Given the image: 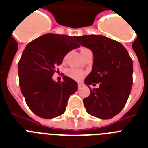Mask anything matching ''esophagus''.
<instances>
[{
    "label": "esophagus",
    "instance_id": "esophagus-1",
    "mask_svg": "<svg viewBox=\"0 0 148 148\" xmlns=\"http://www.w3.org/2000/svg\"><path fill=\"white\" fill-rule=\"evenodd\" d=\"M82 86H83L82 84H80V83H79V84H78V88H80V87H81Z\"/></svg>",
    "mask_w": 148,
    "mask_h": 148
}]
</instances>
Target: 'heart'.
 Returning <instances> with one entry per match:
<instances>
[{
	"mask_svg": "<svg viewBox=\"0 0 148 148\" xmlns=\"http://www.w3.org/2000/svg\"><path fill=\"white\" fill-rule=\"evenodd\" d=\"M84 49H83V50H84ZM67 74H68V75L70 77L73 78V79L77 80H81V79L84 77V72L82 71L81 70H79V69H75V68H71V69L68 70Z\"/></svg>",
	"mask_w": 148,
	"mask_h": 148,
	"instance_id": "b5f03b06",
	"label": "heart"
}]
</instances>
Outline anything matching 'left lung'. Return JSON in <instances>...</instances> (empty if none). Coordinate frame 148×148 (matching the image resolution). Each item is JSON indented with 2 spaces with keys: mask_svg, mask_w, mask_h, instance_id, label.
I'll use <instances>...</instances> for the list:
<instances>
[{
  "mask_svg": "<svg viewBox=\"0 0 148 148\" xmlns=\"http://www.w3.org/2000/svg\"><path fill=\"white\" fill-rule=\"evenodd\" d=\"M80 45L93 54L92 71L86 85L99 84L84 99L86 112L101 119H109L122 111L132 86L133 62L128 51L119 42L100 35L77 37Z\"/></svg>",
  "mask_w": 148,
  "mask_h": 148,
  "instance_id": "1",
  "label": "left lung"
}]
</instances>
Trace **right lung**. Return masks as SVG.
Wrapping results in <instances>:
<instances>
[{
  "mask_svg": "<svg viewBox=\"0 0 148 148\" xmlns=\"http://www.w3.org/2000/svg\"><path fill=\"white\" fill-rule=\"evenodd\" d=\"M77 36L47 33L26 45L18 64L21 93L36 116L53 119L65 112L69 96L77 90V83L67 76L62 83L52 79L55 69L72 49L80 45Z\"/></svg>",
  "mask_w": 148,
  "mask_h": 148,
  "instance_id": "add662e5",
  "label": "right lung"
}]
</instances>
